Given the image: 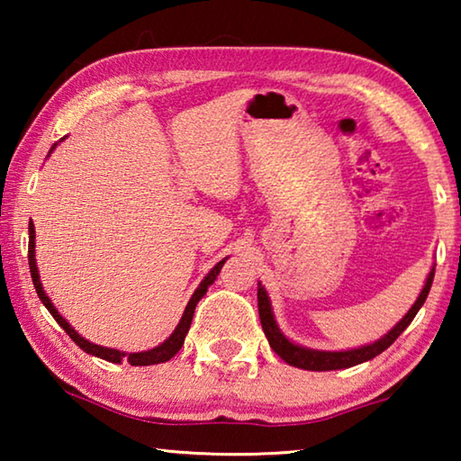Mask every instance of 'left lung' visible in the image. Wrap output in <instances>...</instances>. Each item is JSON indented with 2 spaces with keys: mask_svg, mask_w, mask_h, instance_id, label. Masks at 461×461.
<instances>
[{
  "mask_svg": "<svg viewBox=\"0 0 461 461\" xmlns=\"http://www.w3.org/2000/svg\"><path fill=\"white\" fill-rule=\"evenodd\" d=\"M433 276H435V268L429 272L423 291H420L419 299L415 301V305L411 307L409 313L404 315L401 321L396 323L393 330H390L384 335V338L370 343V346H364V348H357V349H348V352H317V349H307V348L294 346V343L288 341L285 335L280 333L278 325L275 321V315H272L268 294H267V291H264V286L258 283V313H260L262 330H264V335H267V338H268L270 348L275 349V352L280 357H283L286 364L296 366V368L315 370V372L349 368V366H356V364H362V362L372 360V357H376L378 354L384 352L388 346H393V343L396 341V338H399V335L404 330H407L412 319H415V315L419 313V309L423 307L427 294H429V291H431Z\"/></svg>",
  "mask_w": 461,
  "mask_h": 461,
  "instance_id": "left-lung-1",
  "label": "left lung"
}]
</instances>
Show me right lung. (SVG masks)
<instances>
[{
  "instance_id": "1",
  "label": "right lung",
  "mask_w": 461,
  "mask_h": 461,
  "mask_svg": "<svg viewBox=\"0 0 461 461\" xmlns=\"http://www.w3.org/2000/svg\"><path fill=\"white\" fill-rule=\"evenodd\" d=\"M54 148V146H52ZM30 241H28V264H30V275H32V283H34V288L38 293V299H41L44 303V307L50 311V315L57 319V323L62 327L68 333V338H71L77 346H79L81 349H85V352L91 354V356H97L101 357V360H107V362H113V364H120L122 360H128L131 366H152V364H160V362H168L170 357H173L178 349L183 348L185 343V335L189 333V327H191V321H193V313H194V307H197V303L201 301V296L207 293L209 285H213V280L217 278V275H220V270L223 267V262H217L213 270L209 272V275L203 278V283L199 285L197 291L193 293L189 305H186L185 313L181 317V323L176 325L175 333L170 335V338L160 343L158 348H152L148 349V352H138V354H123V352H118V349H109V348H101V346H95V343L87 341L85 338H81L79 333H77L71 325H68L65 319L60 317V313L57 309H54V305L50 303L49 296H46V293L42 291V285H41V276H38V268H36V258H34V223L30 221Z\"/></svg>"
}]
</instances>
